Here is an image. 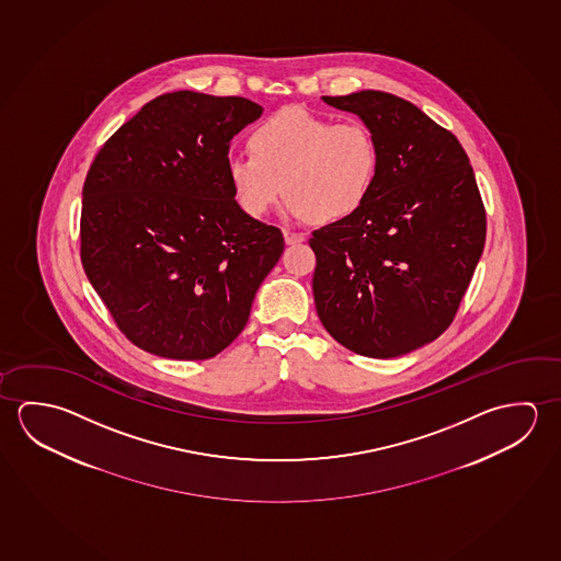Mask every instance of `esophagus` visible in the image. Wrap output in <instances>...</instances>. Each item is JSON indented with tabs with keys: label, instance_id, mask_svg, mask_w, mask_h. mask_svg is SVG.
Returning <instances> with one entry per match:
<instances>
[{
	"label": "esophagus",
	"instance_id": "34e87169",
	"mask_svg": "<svg viewBox=\"0 0 561 561\" xmlns=\"http://www.w3.org/2000/svg\"><path fill=\"white\" fill-rule=\"evenodd\" d=\"M285 244H299L304 242L305 237L301 232H294V230H284Z\"/></svg>",
	"mask_w": 561,
	"mask_h": 561
}]
</instances>
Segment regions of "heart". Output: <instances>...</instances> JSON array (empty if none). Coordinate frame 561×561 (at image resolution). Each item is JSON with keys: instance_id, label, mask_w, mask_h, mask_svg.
Listing matches in <instances>:
<instances>
[{"instance_id": "heart-1", "label": "heart", "mask_w": 561, "mask_h": 561, "mask_svg": "<svg viewBox=\"0 0 561 561\" xmlns=\"http://www.w3.org/2000/svg\"><path fill=\"white\" fill-rule=\"evenodd\" d=\"M252 154H232L227 175L240 209L260 219L282 193L295 219L342 221L376 184L379 148L358 119L332 123L301 107L277 111L250 135Z\"/></svg>"}]
</instances>
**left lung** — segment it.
Instances as JSON below:
<instances>
[{
    "mask_svg": "<svg viewBox=\"0 0 561 561\" xmlns=\"http://www.w3.org/2000/svg\"><path fill=\"white\" fill-rule=\"evenodd\" d=\"M322 100L368 125L379 170L358 211L312 232L317 312L344 348L397 358L454 321L485 247V207L458 138L413 103L376 90Z\"/></svg>",
    "mask_w": 561,
    "mask_h": 561,
    "instance_id": "8db88e82",
    "label": "left lung"
}]
</instances>
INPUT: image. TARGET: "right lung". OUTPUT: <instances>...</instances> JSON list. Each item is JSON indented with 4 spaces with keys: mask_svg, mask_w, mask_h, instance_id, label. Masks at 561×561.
I'll use <instances>...</instances> for the list:
<instances>
[{
    "mask_svg": "<svg viewBox=\"0 0 561 561\" xmlns=\"http://www.w3.org/2000/svg\"><path fill=\"white\" fill-rule=\"evenodd\" d=\"M247 98L164 93L111 135L82 190L80 256L119 331L154 356L207 359L247 327L284 252L240 209L230 138L262 115Z\"/></svg>",
    "mask_w": 561,
    "mask_h": 561,
    "instance_id": "right-lung-1",
    "label": "right lung"
}]
</instances>
